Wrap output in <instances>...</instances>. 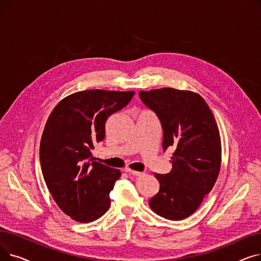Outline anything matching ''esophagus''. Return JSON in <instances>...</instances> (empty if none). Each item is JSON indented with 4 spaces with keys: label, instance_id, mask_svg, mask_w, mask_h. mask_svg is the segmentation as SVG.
Returning <instances> with one entry per match:
<instances>
[{
    "label": "esophagus",
    "instance_id": "1",
    "mask_svg": "<svg viewBox=\"0 0 261 261\" xmlns=\"http://www.w3.org/2000/svg\"><path fill=\"white\" fill-rule=\"evenodd\" d=\"M125 170H126V172H128L129 174H132V175H134V176H141V175H144V172L134 171V170H131V169H129V168H127V169H125Z\"/></svg>",
    "mask_w": 261,
    "mask_h": 261
}]
</instances>
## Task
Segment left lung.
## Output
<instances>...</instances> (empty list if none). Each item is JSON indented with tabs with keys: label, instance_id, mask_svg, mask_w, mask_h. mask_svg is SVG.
<instances>
[{
	"label": "left lung",
	"instance_id": "1",
	"mask_svg": "<svg viewBox=\"0 0 261 261\" xmlns=\"http://www.w3.org/2000/svg\"><path fill=\"white\" fill-rule=\"evenodd\" d=\"M141 100L158 116L163 150L174 148L171 171L154 173L159 193L151 210L169 220L194 214L215 185L220 171V133L210 107L200 95L172 88L141 91Z\"/></svg>",
	"mask_w": 261,
	"mask_h": 261
}]
</instances>
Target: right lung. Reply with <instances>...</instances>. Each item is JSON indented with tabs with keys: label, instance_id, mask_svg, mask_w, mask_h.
Returning a JSON list of instances; mask_svg holds the SVG:
<instances>
[{
	"label": "right lung",
	"instance_id": "1",
	"mask_svg": "<svg viewBox=\"0 0 261 261\" xmlns=\"http://www.w3.org/2000/svg\"><path fill=\"white\" fill-rule=\"evenodd\" d=\"M134 96L133 91H82L53 110L41 138L44 181L58 206L78 222H91L110 207V191L120 171L94 161L91 150L105 139L107 118Z\"/></svg>",
	"mask_w": 261,
	"mask_h": 261
}]
</instances>
